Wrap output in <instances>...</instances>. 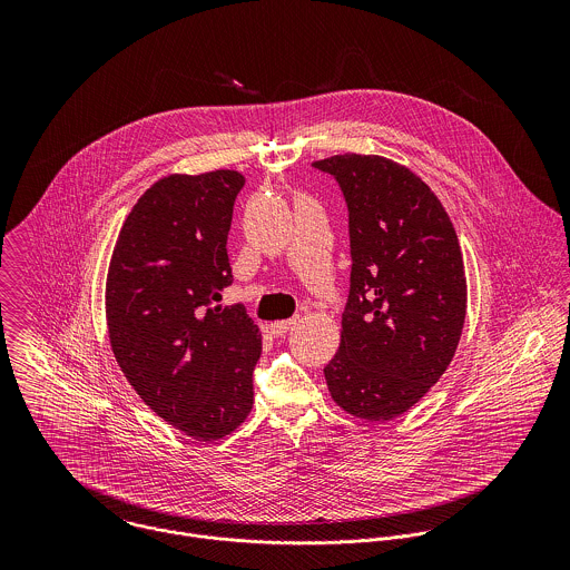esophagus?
<instances>
[{
	"mask_svg": "<svg viewBox=\"0 0 570 570\" xmlns=\"http://www.w3.org/2000/svg\"><path fill=\"white\" fill-rule=\"evenodd\" d=\"M296 325V318H289V321H278V323H272L269 325V331L274 333V335H285L287 331H292Z\"/></svg>",
	"mask_w": 570,
	"mask_h": 570,
	"instance_id": "1",
	"label": "esophagus"
}]
</instances>
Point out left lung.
<instances>
[{
    "instance_id": "left-lung-1",
    "label": "left lung",
    "mask_w": 570,
    "mask_h": 570,
    "mask_svg": "<svg viewBox=\"0 0 570 570\" xmlns=\"http://www.w3.org/2000/svg\"><path fill=\"white\" fill-rule=\"evenodd\" d=\"M314 166L342 188L353 261L326 386L348 414L389 421L414 406L456 353L468 309L459 237L439 197L402 164L344 154Z\"/></svg>"
}]
</instances>
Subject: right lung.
<instances>
[{
    "instance_id": "right-lung-1",
    "label": "right lung",
    "mask_w": 570,
    "mask_h": 570,
    "mask_svg": "<svg viewBox=\"0 0 570 570\" xmlns=\"http://www.w3.org/2000/svg\"><path fill=\"white\" fill-rule=\"evenodd\" d=\"M239 170L166 175L127 215L114 247L105 316L127 382L175 430L217 441L252 410L261 331L233 285L228 233Z\"/></svg>"
}]
</instances>
